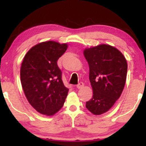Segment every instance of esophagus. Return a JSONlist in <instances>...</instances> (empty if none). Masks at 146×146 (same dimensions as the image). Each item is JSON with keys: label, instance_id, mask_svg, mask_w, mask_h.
<instances>
[{"label": "esophagus", "instance_id": "1", "mask_svg": "<svg viewBox=\"0 0 146 146\" xmlns=\"http://www.w3.org/2000/svg\"><path fill=\"white\" fill-rule=\"evenodd\" d=\"M84 86V84L83 82H80L78 85H77V88H78V89L82 88Z\"/></svg>", "mask_w": 146, "mask_h": 146}]
</instances>
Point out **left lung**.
I'll use <instances>...</instances> for the list:
<instances>
[{"mask_svg": "<svg viewBox=\"0 0 146 146\" xmlns=\"http://www.w3.org/2000/svg\"><path fill=\"white\" fill-rule=\"evenodd\" d=\"M89 66L93 98L86 107L95 115L108 112L121 96L126 80L128 64L115 46L101 44L84 50Z\"/></svg>", "mask_w": 146, "mask_h": 146, "instance_id": "8db88e82", "label": "left lung"}]
</instances>
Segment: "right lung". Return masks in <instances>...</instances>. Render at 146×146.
Segmentation results:
<instances>
[{
	"label": "right lung",
	"mask_w": 146,
	"mask_h": 146,
	"mask_svg": "<svg viewBox=\"0 0 146 146\" xmlns=\"http://www.w3.org/2000/svg\"><path fill=\"white\" fill-rule=\"evenodd\" d=\"M67 48V43L42 42L30 48L22 62L21 81L25 96L36 111L46 116L58 113L68 95L57 64Z\"/></svg>",
	"instance_id": "obj_1"
}]
</instances>
